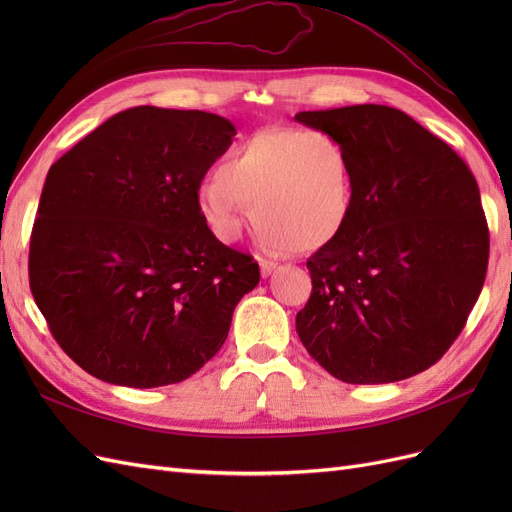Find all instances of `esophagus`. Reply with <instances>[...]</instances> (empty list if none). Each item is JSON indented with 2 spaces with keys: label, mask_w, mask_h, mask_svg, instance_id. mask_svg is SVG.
I'll return each instance as SVG.
<instances>
[{
  "label": "esophagus",
  "mask_w": 512,
  "mask_h": 512,
  "mask_svg": "<svg viewBox=\"0 0 512 512\" xmlns=\"http://www.w3.org/2000/svg\"><path fill=\"white\" fill-rule=\"evenodd\" d=\"M258 265H260V275H262V277H269V275L275 271L277 262H275V260H269V258H258Z\"/></svg>",
  "instance_id": "34e87169"
}]
</instances>
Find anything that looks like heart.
<instances>
[{
    "mask_svg": "<svg viewBox=\"0 0 512 512\" xmlns=\"http://www.w3.org/2000/svg\"><path fill=\"white\" fill-rule=\"evenodd\" d=\"M247 205L267 245H327L352 209V166L344 145L318 130L256 134L196 190L200 218L224 243L239 237Z\"/></svg>",
    "mask_w": 512,
    "mask_h": 512,
    "instance_id": "obj_1",
    "label": "heart"
}]
</instances>
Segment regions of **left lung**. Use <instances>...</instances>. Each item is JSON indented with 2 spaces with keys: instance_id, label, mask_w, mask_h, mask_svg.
<instances>
[{
  "instance_id": "obj_1",
  "label": "left lung",
  "mask_w": 512,
  "mask_h": 512,
  "mask_svg": "<svg viewBox=\"0 0 512 512\" xmlns=\"http://www.w3.org/2000/svg\"><path fill=\"white\" fill-rule=\"evenodd\" d=\"M344 145L352 209L307 260L297 314L307 352L337 380L421 374L451 348L485 284L489 230L468 164L404 111L356 104L294 115Z\"/></svg>"
}]
</instances>
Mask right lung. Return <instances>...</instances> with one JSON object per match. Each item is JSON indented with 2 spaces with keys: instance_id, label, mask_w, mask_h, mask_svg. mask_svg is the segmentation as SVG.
I'll return each mask as SVG.
<instances>
[{
  "instance_id": "right-lung-1",
  "label": "right lung",
  "mask_w": 512,
  "mask_h": 512,
  "mask_svg": "<svg viewBox=\"0 0 512 512\" xmlns=\"http://www.w3.org/2000/svg\"><path fill=\"white\" fill-rule=\"evenodd\" d=\"M235 134L213 113L134 106L51 166L29 286L87 374L156 389L196 374L226 342L260 271L215 239L196 190Z\"/></svg>"
}]
</instances>
